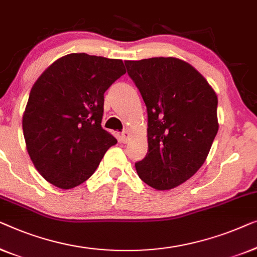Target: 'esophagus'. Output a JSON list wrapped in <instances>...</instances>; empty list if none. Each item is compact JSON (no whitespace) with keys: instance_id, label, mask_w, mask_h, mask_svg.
Instances as JSON below:
<instances>
[{"instance_id":"obj_1","label":"esophagus","mask_w":257,"mask_h":257,"mask_svg":"<svg viewBox=\"0 0 257 257\" xmlns=\"http://www.w3.org/2000/svg\"><path fill=\"white\" fill-rule=\"evenodd\" d=\"M130 139V134L127 132V130H123V132L121 133V140L123 143H128V141Z\"/></svg>"}]
</instances>
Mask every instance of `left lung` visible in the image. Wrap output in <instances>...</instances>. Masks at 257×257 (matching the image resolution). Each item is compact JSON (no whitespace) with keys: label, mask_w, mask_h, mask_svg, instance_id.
I'll return each instance as SVG.
<instances>
[{"label":"left lung","mask_w":257,"mask_h":257,"mask_svg":"<svg viewBox=\"0 0 257 257\" xmlns=\"http://www.w3.org/2000/svg\"><path fill=\"white\" fill-rule=\"evenodd\" d=\"M148 111V154L137 175L156 190L190 179L204 164L219 129L218 97L193 66L172 57L125 60Z\"/></svg>","instance_id":"8db88e82"}]
</instances>
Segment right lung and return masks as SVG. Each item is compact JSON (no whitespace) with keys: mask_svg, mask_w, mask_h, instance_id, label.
Returning <instances> with one entry per match:
<instances>
[{"mask_svg":"<svg viewBox=\"0 0 257 257\" xmlns=\"http://www.w3.org/2000/svg\"><path fill=\"white\" fill-rule=\"evenodd\" d=\"M124 73L121 59L71 53L32 86L22 125L29 156L49 183L64 190L80 185L117 143L101 127L103 94Z\"/></svg>","mask_w":257,"mask_h":257,"instance_id":"1","label":"right lung"}]
</instances>
